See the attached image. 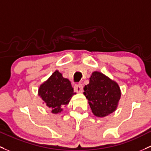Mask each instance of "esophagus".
Wrapping results in <instances>:
<instances>
[{
  "instance_id": "1",
  "label": "esophagus",
  "mask_w": 151,
  "mask_h": 151,
  "mask_svg": "<svg viewBox=\"0 0 151 151\" xmlns=\"http://www.w3.org/2000/svg\"><path fill=\"white\" fill-rule=\"evenodd\" d=\"M74 91L77 93H82L83 92V86L82 85H77L74 86Z\"/></svg>"
}]
</instances>
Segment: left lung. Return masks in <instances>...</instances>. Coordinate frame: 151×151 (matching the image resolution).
I'll return each instance as SVG.
<instances>
[{
	"label": "left lung",
	"instance_id": "obj_1",
	"mask_svg": "<svg viewBox=\"0 0 151 151\" xmlns=\"http://www.w3.org/2000/svg\"><path fill=\"white\" fill-rule=\"evenodd\" d=\"M84 90L92 112L96 116H106L116 109L121 97L119 86L101 72H93Z\"/></svg>",
	"mask_w": 151,
	"mask_h": 151
}]
</instances>
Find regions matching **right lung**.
Segmentation results:
<instances>
[{
	"mask_svg": "<svg viewBox=\"0 0 151 151\" xmlns=\"http://www.w3.org/2000/svg\"><path fill=\"white\" fill-rule=\"evenodd\" d=\"M74 94L76 93H74L70 81L63 78L58 70L55 71L38 90V95L47 107L52 109L53 114L61 113L63 106L69 104Z\"/></svg>",
	"mask_w": 151,
	"mask_h": 151,
	"instance_id": "right-lung-1",
	"label": "right lung"
}]
</instances>
